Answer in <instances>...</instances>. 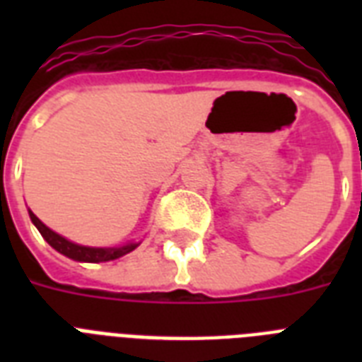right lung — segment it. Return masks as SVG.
<instances>
[{
    "instance_id": "1",
    "label": "right lung",
    "mask_w": 362,
    "mask_h": 362,
    "mask_svg": "<svg viewBox=\"0 0 362 362\" xmlns=\"http://www.w3.org/2000/svg\"><path fill=\"white\" fill-rule=\"evenodd\" d=\"M30 218L33 221V226L39 229L41 233V237L50 244V246L59 252L65 257L73 259V261H81V263H105V261H115V259L122 257L125 253L133 252L141 242H127L124 246H116V247H92V246H82V244H75V242L67 240L65 237L58 235V233H54L50 227H47L42 223L39 218H37L31 210Z\"/></svg>"
}]
</instances>
